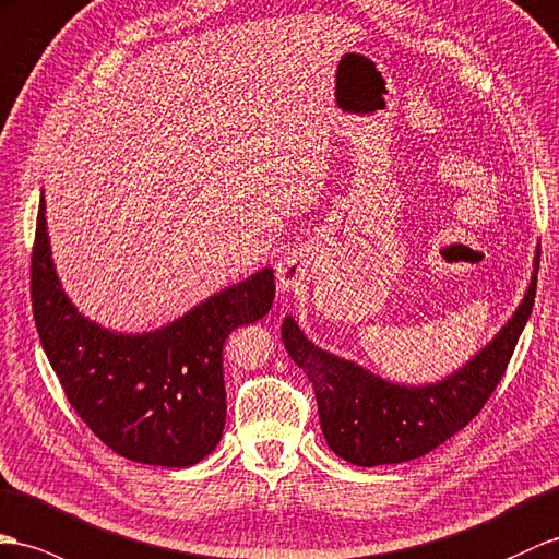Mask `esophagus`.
<instances>
[{"label": "esophagus", "instance_id": "34e87169", "mask_svg": "<svg viewBox=\"0 0 559 559\" xmlns=\"http://www.w3.org/2000/svg\"><path fill=\"white\" fill-rule=\"evenodd\" d=\"M277 282L282 289L301 292L310 282V261L301 251H287L277 261Z\"/></svg>", "mask_w": 559, "mask_h": 559}]
</instances>
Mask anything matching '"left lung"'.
<instances>
[{
  "label": "left lung",
  "mask_w": 559,
  "mask_h": 559,
  "mask_svg": "<svg viewBox=\"0 0 559 559\" xmlns=\"http://www.w3.org/2000/svg\"><path fill=\"white\" fill-rule=\"evenodd\" d=\"M538 251L528 289L512 318L479 353L433 384H396L338 358L306 338L298 322H282V342L308 374L326 445L350 465H399L427 455L481 411L506 374L536 298Z\"/></svg>",
  "instance_id": "1"
}]
</instances>
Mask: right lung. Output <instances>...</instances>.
Returning a JSON list of instances; mask_svg holds the SVG:
<instances>
[{
	"label": "right lung",
	"instance_id": "add662e5",
	"mask_svg": "<svg viewBox=\"0 0 559 559\" xmlns=\"http://www.w3.org/2000/svg\"><path fill=\"white\" fill-rule=\"evenodd\" d=\"M31 292L39 342L80 419L132 462L189 467L215 451L225 429V338L267 316L275 275L258 270L154 332L108 330L61 287L43 197Z\"/></svg>",
	"mask_w": 559,
	"mask_h": 559
}]
</instances>
